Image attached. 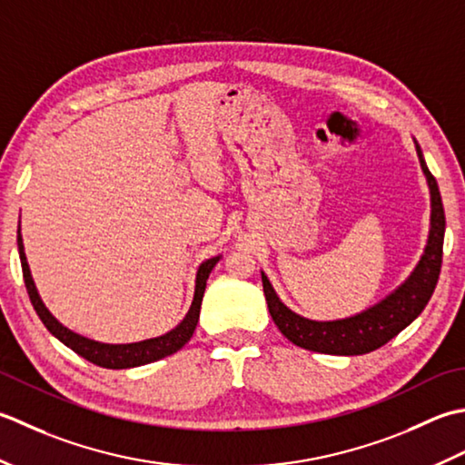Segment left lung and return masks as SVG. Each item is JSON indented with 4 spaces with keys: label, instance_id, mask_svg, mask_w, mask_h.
Masks as SVG:
<instances>
[{
    "label": "left lung",
    "instance_id": "obj_1",
    "mask_svg": "<svg viewBox=\"0 0 465 465\" xmlns=\"http://www.w3.org/2000/svg\"><path fill=\"white\" fill-rule=\"evenodd\" d=\"M415 150H418L420 164L425 178H428L431 193V229L428 246H425L423 257L411 272V277L401 287H397L390 297H385L381 302L359 312L355 317L341 321H311L282 305L262 272V289L264 297H267L269 312L274 325L279 327L281 333L291 343L315 353L363 355L383 347L387 341L401 333L428 305L441 271L445 214L438 183H435V176L425 164L418 142H415Z\"/></svg>",
    "mask_w": 465,
    "mask_h": 465
}]
</instances>
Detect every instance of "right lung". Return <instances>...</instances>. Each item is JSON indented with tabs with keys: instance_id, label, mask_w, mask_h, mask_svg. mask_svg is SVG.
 I'll return each mask as SVG.
<instances>
[{
	"instance_id": "1",
	"label": "right lung",
	"mask_w": 465,
	"mask_h": 465,
	"mask_svg": "<svg viewBox=\"0 0 465 465\" xmlns=\"http://www.w3.org/2000/svg\"><path fill=\"white\" fill-rule=\"evenodd\" d=\"M17 249H20V261H22L27 295H30L32 305L37 312V317L42 319L45 329L50 331L54 337H58L65 347H70L72 351L82 355L84 359H88L90 363L106 367V369H130V367L146 365V363H153V361H158V359L176 353L178 349H183L188 341H191L194 329H196L208 274H211L213 267L221 259V257H213V259L204 261L201 267H198L194 301H193L191 309H188L186 317L183 319V323L176 325L173 331H168L166 335H160L156 339H146V341H140V343H128V345H108V343H98V341H92V339L74 333V331L65 329L62 323H58V321L52 317V312L44 307V302L35 291V285H34L32 274H30V267H27V261H25L20 231H17Z\"/></svg>"
}]
</instances>
